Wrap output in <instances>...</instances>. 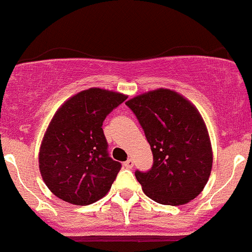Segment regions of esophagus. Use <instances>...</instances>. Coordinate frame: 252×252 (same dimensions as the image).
<instances>
[{
  "label": "esophagus",
  "instance_id": "34e87169",
  "mask_svg": "<svg viewBox=\"0 0 252 252\" xmlns=\"http://www.w3.org/2000/svg\"><path fill=\"white\" fill-rule=\"evenodd\" d=\"M123 164H124V167H126V168H131V167L134 166V162H133V159H131V158H128L126 162H124Z\"/></svg>",
  "mask_w": 252,
  "mask_h": 252
}]
</instances>
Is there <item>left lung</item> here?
<instances>
[{"label":"left lung","mask_w":252,"mask_h":252,"mask_svg":"<svg viewBox=\"0 0 252 252\" xmlns=\"http://www.w3.org/2000/svg\"><path fill=\"white\" fill-rule=\"evenodd\" d=\"M151 146L154 164L135 172L142 190L162 205H184L204 190L212 149L201 114L185 97L157 89L126 101Z\"/></svg>","instance_id":"1"}]
</instances>
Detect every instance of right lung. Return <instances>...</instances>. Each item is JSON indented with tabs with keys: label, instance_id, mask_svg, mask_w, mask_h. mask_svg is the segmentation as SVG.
<instances>
[{
	"label": "right lung",
	"instance_id": "add662e5",
	"mask_svg": "<svg viewBox=\"0 0 252 252\" xmlns=\"http://www.w3.org/2000/svg\"><path fill=\"white\" fill-rule=\"evenodd\" d=\"M126 100L123 94L91 88L56 112L42 139L39 167L45 184L61 200L85 206L110 191L122 164L108 155L102 123Z\"/></svg>",
	"mask_w": 252,
	"mask_h": 252
}]
</instances>
